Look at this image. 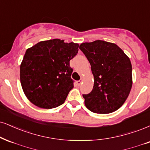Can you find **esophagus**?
Masks as SVG:
<instances>
[{
    "instance_id": "1",
    "label": "esophagus",
    "mask_w": 150,
    "mask_h": 150,
    "mask_svg": "<svg viewBox=\"0 0 150 150\" xmlns=\"http://www.w3.org/2000/svg\"><path fill=\"white\" fill-rule=\"evenodd\" d=\"M82 82H83V79H81V80H79V81H77V82H76V83H77V86H81V84L82 83Z\"/></svg>"
}]
</instances>
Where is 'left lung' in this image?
Returning a JSON list of instances; mask_svg holds the SVG:
<instances>
[{"mask_svg":"<svg viewBox=\"0 0 150 150\" xmlns=\"http://www.w3.org/2000/svg\"><path fill=\"white\" fill-rule=\"evenodd\" d=\"M89 61L94 76L91 92L83 95L90 111L108 114L124 104L132 87L130 59L115 44L96 40L79 47Z\"/></svg>","mask_w":150,"mask_h":150,"instance_id":"obj_1","label":"left lung"}]
</instances>
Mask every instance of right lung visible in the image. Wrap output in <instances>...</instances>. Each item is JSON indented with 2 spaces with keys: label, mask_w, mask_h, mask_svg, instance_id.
Masks as SVG:
<instances>
[{
  "label": "right lung",
  "mask_w": 150,
  "mask_h": 150,
  "mask_svg": "<svg viewBox=\"0 0 150 150\" xmlns=\"http://www.w3.org/2000/svg\"><path fill=\"white\" fill-rule=\"evenodd\" d=\"M79 44L59 39L38 42L29 48L20 65V81L29 101L42 108L60 106L74 88L69 61Z\"/></svg>",
  "instance_id": "add662e5"
}]
</instances>
